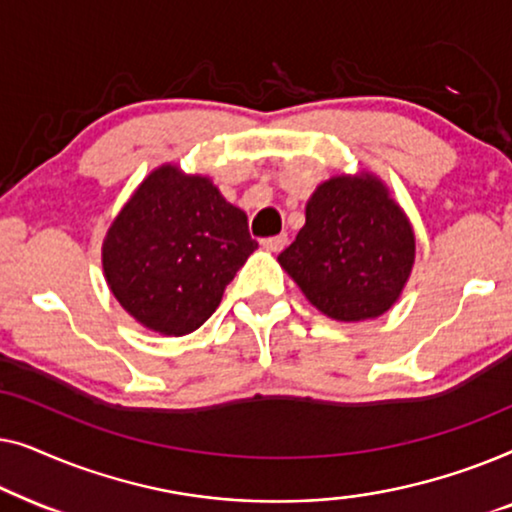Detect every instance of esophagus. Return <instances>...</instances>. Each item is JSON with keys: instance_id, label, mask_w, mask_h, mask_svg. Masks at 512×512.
<instances>
[{"instance_id": "34e87169", "label": "esophagus", "mask_w": 512, "mask_h": 512, "mask_svg": "<svg viewBox=\"0 0 512 512\" xmlns=\"http://www.w3.org/2000/svg\"><path fill=\"white\" fill-rule=\"evenodd\" d=\"M286 242H289V237H286V235H275V237H265L261 244H263V249L275 251V254H277V251H282L286 247Z\"/></svg>"}]
</instances>
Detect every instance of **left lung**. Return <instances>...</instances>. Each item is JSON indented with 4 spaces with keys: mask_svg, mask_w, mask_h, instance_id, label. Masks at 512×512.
<instances>
[{
    "mask_svg": "<svg viewBox=\"0 0 512 512\" xmlns=\"http://www.w3.org/2000/svg\"><path fill=\"white\" fill-rule=\"evenodd\" d=\"M277 261L326 317L375 319L408 282L415 233L380 179L342 174L317 186L305 226Z\"/></svg>",
    "mask_w": 512,
    "mask_h": 512,
    "instance_id": "left-lung-1",
    "label": "left lung"
}]
</instances>
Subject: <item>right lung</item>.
Segmentation results:
<instances>
[{
  "mask_svg": "<svg viewBox=\"0 0 512 512\" xmlns=\"http://www.w3.org/2000/svg\"><path fill=\"white\" fill-rule=\"evenodd\" d=\"M256 249L247 214L226 202L212 181L163 165L111 223L102 268L130 317L177 338L212 317Z\"/></svg>",
  "mask_w": 512,
  "mask_h": 512,
  "instance_id": "1",
  "label": "right lung"
}]
</instances>
